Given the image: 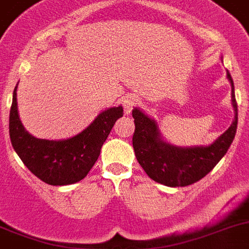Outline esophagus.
<instances>
[{
	"instance_id": "34e87169",
	"label": "esophagus",
	"mask_w": 249,
	"mask_h": 249,
	"mask_svg": "<svg viewBox=\"0 0 249 249\" xmlns=\"http://www.w3.org/2000/svg\"><path fill=\"white\" fill-rule=\"evenodd\" d=\"M137 102H138V99H137L134 95H124V96L121 99V104H122L123 108H124V112H126L127 115L132 112V109L136 106Z\"/></svg>"
}]
</instances>
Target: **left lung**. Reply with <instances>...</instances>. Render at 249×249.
<instances>
[{
  "instance_id": "left-lung-1",
  "label": "left lung",
  "mask_w": 249,
  "mask_h": 249,
  "mask_svg": "<svg viewBox=\"0 0 249 249\" xmlns=\"http://www.w3.org/2000/svg\"><path fill=\"white\" fill-rule=\"evenodd\" d=\"M227 77L232 86L234 120L225 133L206 147L181 148L164 142L156 121L148 117L140 108L132 111L136 124L132 138L134 153L138 163L150 179L172 188L191 185L209 174L225 156L233 142L238 122L233 80L229 71Z\"/></svg>"
}]
</instances>
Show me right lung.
Masks as SVG:
<instances>
[{"mask_svg":"<svg viewBox=\"0 0 249 249\" xmlns=\"http://www.w3.org/2000/svg\"><path fill=\"white\" fill-rule=\"evenodd\" d=\"M17 86L10 111V138L24 165L49 185H69L83 180L96 163L122 106L105 109L81 133L63 141L36 138L24 129L17 108Z\"/></svg>","mask_w":249,"mask_h":249,"instance_id":"right-lung-1","label":"right lung"}]
</instances>
